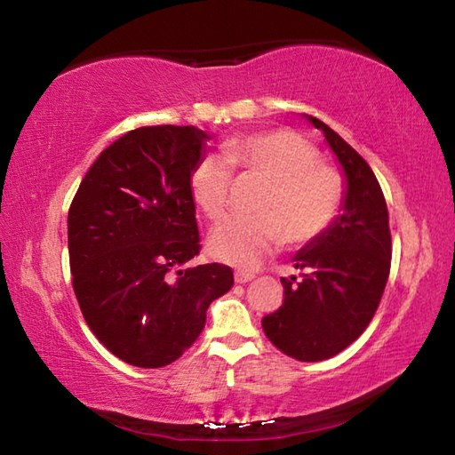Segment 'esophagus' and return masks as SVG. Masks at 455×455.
Segmentation results:
<instances>
[{
  "instance_id": "esophagus-1",
  "label": "esophagus",
  "mask_w": 455,
  "mask_h": 455,
  "mask_svg": "<svg viewBox=\"0 0 455 455\" xmlns=\"http://www.w3.org/2000/svg\"><path fill=\"white\" fill-rule=\"evenodd\" d=\"M256 275L252 274V272H236L235 274V282L236 283H248V282H252Z\"/></svg>"
}]
</instances>
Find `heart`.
I'll return each mask as SVG.
<instances>
[{"mask_svg": "<svg viewBox=\"0 0 455 455\" xmlns=\"http://www.w3.org/2000/svg\"><path fill=\"white\" fill-rule=\"evenodd\" d=\"M233 168L267 181L258 215L233 217L212 230L211 254L240 269H256L285 240L299 246L332 225L344 201V180L318 162V150L293 131H269L228 140L191 172V196L211 220L228 211Z\"/></svg>", "mask_w": 455, "mask_h": 455, "instance_id": "heart-1", "label": "heart"}]
</instances>
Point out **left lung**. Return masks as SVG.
<instances>
[{
	"mask_svg": "<svg viewBox=\"0 0 455 455\" xmlns=\"http://www.w3.org/2000/svg\"><path fill=\"white\" fill-rule=\"evenodd\" d=\"M344 176V201L332 225L293 256L301 277H282L283 305L262 318L266 336L299 362L340 354L379 307L391 267L389 212L367 162L315 117Z\"/></svg>",
	"mask_w": 455,
	"mask_h": 455,
	"instance_id": "left-lung-1",
	"label": "left lung"
}]
</instances>
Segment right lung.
Returning a JSON list of instances; mask_svg holds the SVG:
<instances>
[{"mask_svg": "<svg viewBox=\"0 0 455 455\" xmlns=\"http://www.w3.org/2000/svg\"><path fill=\"white\" fill-rule=\"evenodd\" d=\"M205 131L156 124L123 134L85 173L68 211L74 293L92 332L119 360L164 367L230 291L233 269L189 266L199 254L191 172Z\"/></svg>", "mask_w": 455, "mask_h": 455, "instance_id": "add662e5", "label": "right lung"}]
</instances>
